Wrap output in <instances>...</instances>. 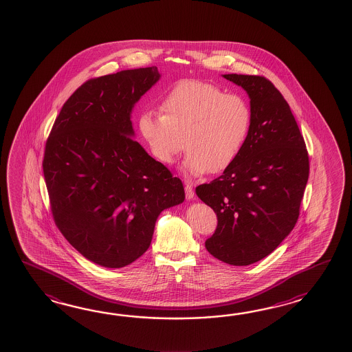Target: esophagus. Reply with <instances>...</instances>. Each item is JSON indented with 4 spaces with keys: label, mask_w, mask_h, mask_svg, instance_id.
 Masks as SVG:
<instances>
[{
    "label": "esophagus",
    "mask_w": 352,
    "mask_h": 352,
    "mask_svg": "<svg viewBox=\"0 0 352 352\" xmlns=\"http://www.w3.org/2000/svg\"><path fill=\"white\" fill-rule=\"evenodd\" d=\"M185 192H186L187 200H192L195 197L194 188L190 182L185 184Z\"/></svg>",
    "instance_id": "esophagus-1"
}]
</instances>
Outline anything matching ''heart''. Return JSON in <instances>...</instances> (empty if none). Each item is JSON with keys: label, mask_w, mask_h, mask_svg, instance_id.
I'll use <instances>...</instances> for the list:
<instances>
[{"label": "heart", "mask_w": 352, "mask_h": 352, "mask_svg": "<svg viewBox=\"0 0 352 352\" xmlns=\"http://www.w3.org/2000/svg\"><path fill=\"white\" fill-rule=\"evenodd\" d=\"M161 111L140 113L138 132L164 165L173 164L185 143L182 170L190 176L221 173L232 165L252 120L244 98L196 79L175 82L162 97Z\"/></svg>", "instance_id": "heart-1"}]
</instances>
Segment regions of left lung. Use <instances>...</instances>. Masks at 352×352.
<instances>
[{
	"label": "left lung",
	"instance_id": "8db88e82",
	"mask_svg": "<svg viewBox=\"0 0 352 352\" xmlns=\"http://www.w3.org/2000/svg\"><path fill=\"white\" fill-rule=\"evenodd\" d=\"M250 98V128L238 157L223 175L196 187L217 217L205 241L210 254L232 265L270 255L292 232L309 173L305 140L280 91L258 75L224 74Z\"/></svg>",
	"mask_w": 352,
	"mask_h": 352
}]
</instances>
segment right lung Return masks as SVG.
Segmentation results:
<instances>
[{"label":"right lung","instance_id":"obj_1","mask_svg":"<svg viewBox=\"0 0 352 352\" xmlns=\"http://www.w3.org/2000/svg\"><path fill=\"white\" fill-rule=\"evenodd\" d=\"M157 67L84 82L63 105L43 170L55 224L90 262L122 268L148 249L158 215L185 200L181 179L135 137L131 113Z\"/></svg>","mask_w":352,"mask_h":352}]
</instances>
